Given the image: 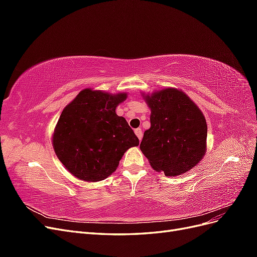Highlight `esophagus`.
<instances>
[{
  "label": "esophagus",
  "mask_w": 257,
  "mask_h": 257,
  "mask_svg": "<svg viewBox=\"0 0 257 257\" xmlns=\"http://www.w3.org/2000/svg\"><path fill=\"white\" fill-rule=\"evenodd\" d=\"M135 134H136V136L138 137L139 141H142V138H143V132H142V128H136V130H135Z\"/></svg>",
  "instance_id": "1"
}]
</instances>
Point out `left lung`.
I'll list each match as a JSON object with an SVG mask.
<instances>
[{"mask_svg": "<svg viewBox=\"0 0 257 257\" xmlns=\"http://www.w3.org/2000/svg\"><path fill=\"white\" fill-rule=\"evenodd\" d=\"M150 108L151 126L141 150L155 172L167 177L185 174L207 151V122L197 105L182 90L164 88L142 95Z\"/></svg>", "mask_w": 257, "mask_h": 257, "instance_id": "left-lung-1", "label": "left lung"}]
</instances>
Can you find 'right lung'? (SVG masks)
Returning a JSON list of instances; mask_svg holds the SVG:
<instances>
[{
    "mask_svg": "<svg viewBox=\"0 0 257 257\" xmlns=\"http://www.w3.org/2000/svg\"><path fill=\"white\" fill-rule=\"evenodd\" d=\"M127 93L90 88L80 91L62 111L52 146L63 166L82 181H102L115 172L123 154L139 141L115 108Z\"/></svg>",
    "mask_w": 257,
    "mask_h": 257,
    "instance_id": "right-lung-1",
    "label": "right lung"
}]
</instances>
